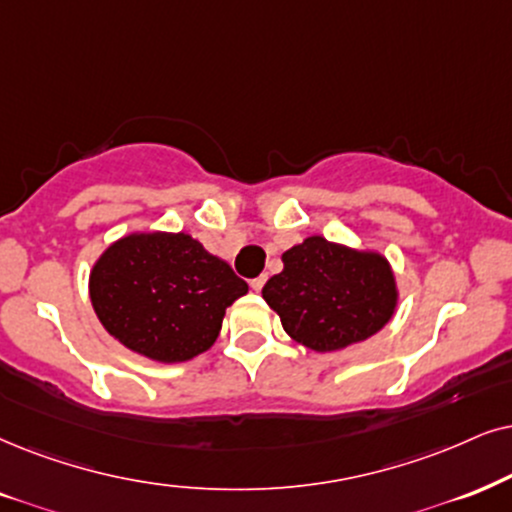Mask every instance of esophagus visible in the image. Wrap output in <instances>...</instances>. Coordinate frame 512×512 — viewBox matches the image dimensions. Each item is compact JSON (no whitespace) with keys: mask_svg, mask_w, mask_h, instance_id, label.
Segmentation results:
<instances>
[{"mask_svg":"<svg viewBox=\"0 0 512 512\" xmlns=\"http://www.w3.org/2000/svg\"><path fill=\"white\" fill-rule=\"evenodd\" d=\"M264 283H267V276H257V278H252V281H250V288L252 290H255V293H260V290L264 288Z\"/></svg>","mask_w":512,"mask_h":512,"instance_id":"1","label":"esophagus"}]
</instances>
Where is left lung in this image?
I'll use <instances>...</instances> for the list:
<instances>
[{
	"label": "left lung",
	"instance_id": "left-lung-1",
	"mask_svg": "<svg viewBox=\"0 0 512 512\" xmlns=\"http://www.w3.org/2000/svg\"><path fill=\"white\" fill-rule=\"evenodd\" d=\"M262 297L283 331L312 352H338L375 335L397 312L399 288L383 252L309 236L281 255Z\"/></svg>",
	"mask_w": 512,
	"mask_h": 512
}]
</instances>
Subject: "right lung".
Masks as SVG:
<instances>
[{"mask_svg":"<svg viewBox=\"0 0 512 512\" xmlns=\"http://www.w3.org/2000/svg\"><path fill=\"white\" fill-rule=\"evenodd\" d=\"M248 283L191 234L132 231L89 271V300L122 347L158 364H181L215 345L226 307Z\"/></svg>","mask_w":512,"mask_h":512,"instance_id":"right-lung-1","label":"right lung"}]
</instances>
